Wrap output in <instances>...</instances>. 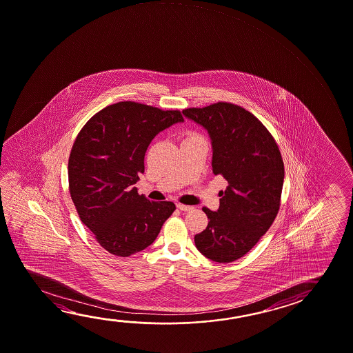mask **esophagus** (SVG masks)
Masks as SVG:
<instances>
[{
  "label": "esophagus",
  "instance_id": "34e87169",
  "mask_svg": "<svg viewBox=\"0 0 353 353\" xmlns=\"http://www.w3.org/2000/svg\"><path fill=\"white\" fill-rule=\"evenodd\" d=\"M177 208L181 210V212H190L193 209V207L191 205H185V204H177Z\"/></svg>",
  "mask_w": 353,
  "mask_h": 353
}]
</instances>
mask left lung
I'll return each mask as SVG.
<instances>
[{"mask_svg":"<svg viewBox=\"0 0 353 353\" xmlns=\"http://www.w3.org/2000/svg\"><path fill=\"white\" fill-rule=\"evenodd\" d=\"M182 113L208 132L213 174L228 181L219 209L203 208L209 223L194 236L196 248L209 260L229 263L248 254L277 215L282 157L263 124L239 105L218 102Z\"/></svg>","mask_w":353,"mask_h":353,"instance_id":"left-lung-1","label":"left lung"}]
</instances>
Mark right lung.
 I'll return each mask as SVG.
<instances>
[{
	"label": "right lung",
	"instance_id": "add662e5",
	"mask_svg": "<svg viewBox=\"0 0 353 353\" xmlns=\"http://www.w3.org/2000/svg\"><path fill=\"white\" fill-rule=\"evenodd\" d=\"M179 110L119 102L99 110L77 135L69 159V187L82 223L110 254L128 257L150 246L174 202H151L134 187L157 134L182 123Z\"/></svg>",
	"mask_w": 353,
	"mask_h": 353
}]
</instances>
